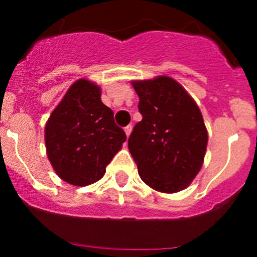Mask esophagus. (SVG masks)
Listing matches in <instances>:
<instances>
[{"mask_svg":"<svg viewBox=\"0 0 257 257\" xmlns=\"http://www.w3.org/2000/svg\"><path fill=\"white\" fill-rule=\"evenodd\" d=\"M131 131H133V126H131V124H128V126L124 127V133H126V136H127V138H128V136H130Z\"/></svg>","mask_w":257,"mask_h":257,"instance_id":"1","label":"esophagus"}]
</instances>
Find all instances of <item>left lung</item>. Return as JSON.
<instances>
[{
  "mask_svg": "<svg viewBox=\"0 0 257 257\" xmlns=\"http://www.w3.org/2000/svg\"><path fill=\"white\" fill-rule=\"evenodd\" d=\"M143 119L128 138L140 178L157 192L178 193L201 170L208 134L193 97L167 76L133 81Z\"/></svg>",
  "mask_w": 257,
  "mask_h": 257,
  "instance_id": "8db88e82",
  "label": "left lung"
}]
</instances>
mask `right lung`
Wrapping results in <instances>:
<instances>
[{
  "mask_svg": "<svg viewBox=\"0 0 257 257\" xmlns=\"http://www.w3.org/2000/svg\"><path fill=\"white\" fill-rule=\"evenodd\" d=\"M100 87L81 78L68 88L45 126L46 153L61 180L86 187L100 180L121 151L126 134L112 109L100 99Z\"/></svg>",
  "mask_w": 257,
  "mask_h": 257,
  "instance_id": "add662e5",
  "label": "right lung"
}]
</instances>
